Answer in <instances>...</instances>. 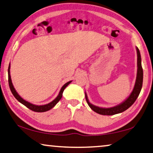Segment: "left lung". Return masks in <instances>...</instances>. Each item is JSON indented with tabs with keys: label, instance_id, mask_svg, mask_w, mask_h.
Listing matches in <instances>:
<instances>
[{
	"label": "left lung",
	"instance_id": "left-lung-1",
	"mask_svg": "<svg viewBox=\"0 0 153 153\" xmlns=\"http://www.w3.org/2000/svg\"><path fill=\"white\" fill-rule=\"evenodd\" d=\"M136 50L137 54V72L136 81L133 91H132L129 96L124 102H122V103H120L117 106L111 107V108H102V107L95 106L91 104L89 101H88L87 95L85 93V97L88 105L95 113L103 115H115V114L124 112L126 109L128 108L130 106L133 105L134 102H135V100L138 97L139 95H140L141 90H142L143 84V69L142 67V58H141L140 50H139L137 47H136Z\"/></svg>",
	"mask_w": 153,
	"mask_h": 153
}]
</instances>
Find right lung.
<instances>
[{
	"instance_id": "1",
	"label": "right lung",
	"mask_w": 153,
	"mask_h": 153,
	"mask_svg": "<svg viewBox=\"0 0 153 153\" xmlns=\"http://www.w3.org/2000/svg\"><path fill=\"white\" fill-rule=\"evenodd\" d=\"M8 81H9V85H10V90L11 91V93H12V94L13 95V96L16 97V99L18 102H20V103L23 104V105H25L26 107H27V108L30 109V110L35 111V112H40V113L45 112V111H49L50 109L53 108V107L56 105V104L60 101L61 98H62V93H63L64 90H65V88L72 82V81H69L64 84L62 87L61 88L60 92H59L58 95L56 97V98L53 100L52 102H50V103L45 104V105H35V104H31L30 102L25 100L23 98H22V97L19 95V94L16 92V91L14 87H13L12 82H11V76H10V65H9V68H8Z\"/></svg>"
}]
</instances>
